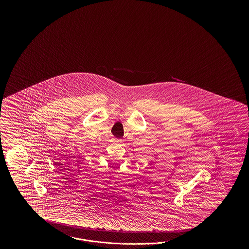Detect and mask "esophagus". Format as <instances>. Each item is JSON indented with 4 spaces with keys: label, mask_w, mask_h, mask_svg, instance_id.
<instances>
[{
    "label": "esophagus",
    "mask_w": 249,
    "mask_h": 249,
    "mask_svg": "<svg viewBox=\"0 0 249 249\" xmlns=\"http://www.w3.org/2000/svg\"><path fill=\"white\" fill-rule=\"evenodd\" d=\"M115 142H116L117 143H122V142H123V141H122L121 139H116V140H115Z\"/></svg>",
    "instance_id": "34e87169"
}]
</instances>
